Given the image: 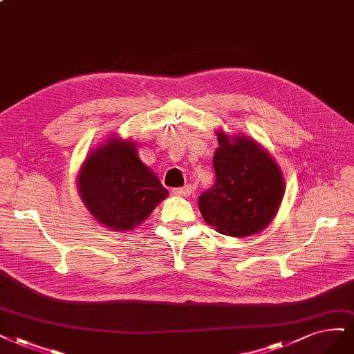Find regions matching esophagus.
I'll list each match as a JSON object with an SVG mask.
<instances>
[{"mask_svg":"<svg viewBox=\"0 0 354 354\" xmlns=\"http://www.w3.org/2000/svg\"><path fill=\"white\" fill-rule=\"evenodd\" d=\"M192 192H193V187L189 186V185L185 186V187H176V189L173 190V193L177 194V196H190Z\"/></svg>","mask_w":354,"mask_h":354,"instance_id":"obj_1","label":"esophagus"}]
</instances>
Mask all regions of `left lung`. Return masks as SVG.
<instances>
[{"instance_id": "8db88e82", "label": "left lung", "mask_w": 354, "mask_h": 354, "mask_svg": "<svg viewBox=\"0 0 354 354\" xmlns=\"http://www.w3.org/2000/svg\"><path fill=\"white\" fill-rule=\"evenodd\" d=\"M215 181L199 196L203 219L218 233L246 237L259 233L275 216L284 194L283 174L272 158L249 138L216 133Z\"/></svg>"}]
</instances>
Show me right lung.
I'll return each instance as SVG.
<instances>
[{
	"label": "right lung",
	"mask_w": 354,
	"mask_h": 354,
	"mask_svg": "<svg viewBox=\"0 0 354 354\" xmlns=\"http://www.w3.org/2000/svg\"><path fill=\"white\" fill-rule=\"evenodd\" d=\"M83 203L96 221L117 231L135 230L168 190L138 158L130 140H108L84 161L79 176Z\"/></svg>",
	"instance_id": "1"
}]
</instances>
